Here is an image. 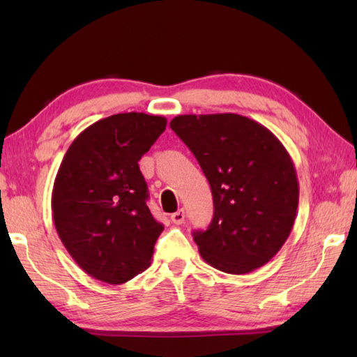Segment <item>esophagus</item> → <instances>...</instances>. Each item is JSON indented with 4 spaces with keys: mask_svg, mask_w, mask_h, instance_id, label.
I'll use <instances>...</instances> for the list:
<instances>
[{
    "mask_svg": "<svg viewBox=\"0 0 357 357\" xmlns=\"http://www.w3.org/2000/svg\"><path fill=\"white\" fill-rule=\"evenodd\" d=\"M184 219H185L184 209H179L174 214H172V222L174 223V225H181V223H184Z\"/></svg>",
    "mask_w": 357,
    "mask_h": 357,
    "instance_id": "1",
    "label": "esophagus"
}]
</instances>
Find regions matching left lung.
Wrapping results in <instances>:
<instances>
[{
  "instance_id": "8db88e82",
  "label": "left lung",
  "mask_w": 357,
  "mask_h": 357,
  "mask_svg": "<svg viewBox=\"0 0 357 357\" xmlns=\"http://www.w3.org/2000/svg\"><path fill=\"white\" fill-rule=\"evenodd\" d=\"M170 128L213 192V222L193 231L200 255L227 274L261 268L285 244L298 209V176L285 146L264 126L234 113L179 114Z\"/></svg>"
}]
</instances>
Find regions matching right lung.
Returning <instances> with one entry per match:
<instances>
[{"label": "right lung", "mask_w": 357, "mask_h": 357, "mask_svg": "<svg viewBox=\"0 0 357 357\" xmlns=\"http://www.w3.org/2000/svg\"><path fill=\"white\" fill-rule=\"evenodd\" d=\"M165 126L154 114H113L84 129L59 165L53 222L70 257L94 279L119 285L151 264L164 225L146 204L138 160Z\"/></svg>", "instance_id": "obj_1"}]
</instances>
